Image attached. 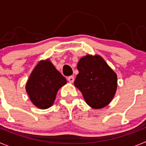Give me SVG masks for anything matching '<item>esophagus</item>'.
<instances>
[{"label": "esophagus", "mask_w": 146, "mask_h": 146, "mask_svg": "<svg viewBox=\"0 0 146 146\" xmlns=\"http://www.w3.org/2000/svg\"><path fill=\"white\" fill-rule=\"evenodd\" d=\"M67 80H69V82H71V83H72V82H74V77H73V76H70V77H68V79H67Z\"/></svg>", "instance_id": "esophagus-1"}]
</instances>
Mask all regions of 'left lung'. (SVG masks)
Wrapping results in <instances>:
<instances>
[{
    "label": "left lung",
    "mask_w": 146,
    "mask_h": 146,
    "mask_svg": "<svg viewBox=\"0 0 146 146\" xmlns=\"http://www.w3.org/2000/svg\"><path fill=\"white\" fill-rule=\"evenodd\" d=\"M77 68L79 74L74 84L81 91L86 103L94 109L107 106L116 92V74L97 55L81 58Z\"/></svg>",
    "instance_id": "1"
}]
</instances>
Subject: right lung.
I'll return each mask as SVG.
<instances>
[{"label": "right lung", "instance_id": "right-lung-1", "mask_svg": "<svg viewBox=\"0 0 146 146\" xmlns=\"http://www.w3.org/2000/svg\"><path fill=\"white\" fill-rule=\"evenodd\" d=\"M66 83L65 77L49 59L38 62L30 75L25 89L31 101L39 109L50 108L58 91Z\"/></svg>", "mask_w": 146, "mask_h": 146}]
</instances>
